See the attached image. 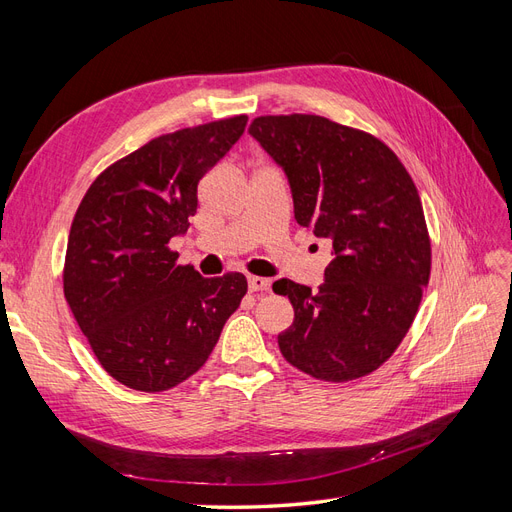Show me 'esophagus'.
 Segmentation results:
<instances>
[{
  "label": "esophagus",
  "mask_w": 512,
  "mask_h": 512,
  "mask_svg": "<svg viewBox=\"0 0 512 512\" xmlns=\"http://www.w3.org/2000/svg\"><path fill=\"white\" fill-rule=\"evenodd\" d=\"M247 286H250L252 292H269L271 290V282L267 280V277H258V275L247 277Z\"/></svg>",
  "instance_id": "1"
}]
</instances>
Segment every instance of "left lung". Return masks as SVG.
<instances>
[{"label":"left lung","instance_id":"obj_1","mask_svg":"<svg viewBox=\"0 0 512 512\" xmlns=\"http://www.w3.org/2000/svg\"><path fill=\"white\" fill-rule=\"evenodd\" d=\"M250 134L290 181L294 218L333 243L324 284L277 280L294 309L277 335L284 359L324 382L363 378L410 331L431 273L416 185L374 134L320 115H262Z\"/></svg>","mask_w":512,"mask_h":512}]
</instances>
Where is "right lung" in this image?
<instances>
[{"label":"right lung","mask_w":512,"mask_h":512,"mask_svg":"<svg viewBox=\"0 0 512 512\" xmlns=\"http://www.w3.org/2000/svg\"><path fill=\"white\" fill-rule=\"evenodd\" d=\"M245 123L235 115L153 138L106 166L74 213L64 297L98 363L128 389L162 393L196 374L245 297V275L200 277L168 245Z\"/></svg>","instance_id":"add662e5"}]
</instances>
